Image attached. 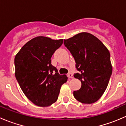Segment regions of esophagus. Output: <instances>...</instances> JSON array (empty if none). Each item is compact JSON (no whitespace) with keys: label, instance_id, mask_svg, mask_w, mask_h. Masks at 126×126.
<instances>
[{"label":"esophagus","instance_id":"1","mask_svg":"<svg viewBox=\"0 0 126 126\" xmlns=\"http://www.w3.org/2000/svg\"><path fill=\"white\" fill-rule=\"evenodd\" d=\"M68 77H69V79H73L74 78L73 74H72V73H71V72H69V73L68 74Z\"/></svg>","mask_w":126,"mask_h":126}]
</instances>
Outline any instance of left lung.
Masks as SVG:
<instances>
[{
    "instance_id": "1",
    "label": "left lung",
    "mask_w": 126,
    "mask_h": 126,
    "mask_svg": "<svg viewBox=\"0 0 126 126\" xmlns=\"http://www.w3.org/2000/svg\"><path fill=\"white\" fill-rule=\"evenodd\" d=\"M64 44L80 72L74 76L82 83L80 89L73 92L74 96L83 104L96 102L105 92L112 73L109 50L97 38L87 32L64 39Z\"/></svg>"
}]
</instances>
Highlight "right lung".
<instances>
[{
    "label": "right lung",
    "mask_w": 126,
    "mask_h": 126,
    "mask_svg": "<svg viewBox=\"0 0 126 126\" xmlns=\"http://www.w3.org/2000/svg\"><path fill=\"white\" fill-rule=\"evenodd\" d=\"M63 39L39 36L22 47L15 58V76L26 97L39 107H48L57 101L61 87L68 80L52 65L54 52Z\"/></svg>",
    "instance_id": "add662e5"
}]
</instances>
